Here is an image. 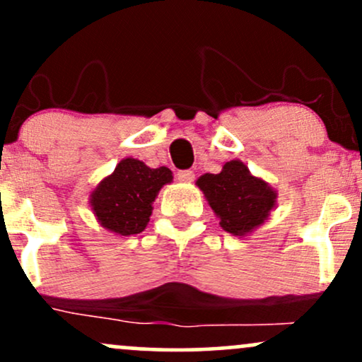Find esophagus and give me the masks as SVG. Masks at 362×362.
Returning a JSON list of instances; mask_svg holds the SVG:
<instances>
[{"label":"esophagus","instance_id":"1","mask_svg":"<svg viewBox=\"0 0 362 362\" xmlns=\"http://www.w3.org/2000/svg\"><path fill=\"white\" fill-rule=\"evenodd\" d=\"M177 177H178V180L187 182V184H189V182H192L194 178H195L192 170H182V172L177 173Z\"/></svg>","mask_w":362,"mask_h":362}]
</instances>
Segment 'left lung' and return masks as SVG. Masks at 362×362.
I'll return each mask as SVG.
<instances>
[{"mask_svg": "<svg viewBox=\"0 0 362 362\" xmlns=\"http://www.w3.org/2000/svg\"><path fill=\"white\" fill-rule=\"evenodd\" d=\"M195 185L202 190L223 230L233 236L250 235L277 206V190L264 178L252 175L240 160L226 161L216 175L204 173Z\"/></svg>", "mask_w": 362, "mask_h": 362, "instance_id": "obj_1", "label": "left lung"}]
</instances>
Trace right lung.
I'll return each instance as SVG.
<instances>
[{
    "mask_svg": "<svg viewBox=\"0 0 362 362\" xmlns=\"http://www.w3.org/2000/svg\"><path fill=\"white\" fill-rule=\"evenodd\" d=\"M172 180L173 173L167 167L149 168L136 158H124L91 190L90 207L98 224L110 233H141L148 226L158 192Z\"/></svg>",
    "mask_w": 362,
    "mask_h": 362,
    "instance_id": "obj_1",
    "label": "right lung"
}]
</instances>
